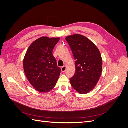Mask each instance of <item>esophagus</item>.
<instances>
[{"instance_id": "esophagus-1", "label": "esophagus", "mask_w": 128, "mask_h": 128, "mask_svg": "<svg viewBox=\"0 0 128 128\" xmlns=\"http://www.w3.org/2000/svg\"><path fill=\"white\" fill-rule=\"evenodd\" d=\"M66 66H65L61 68V70L62 72H64L66 71Z\"/></svg>"}]
</instances>
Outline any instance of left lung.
<instances>
[{
  "mask_svg": "<svg viewBox=\"0 0 128 128\" xmlns=\"http://www.w3.org/2000/svg\"><path fill=\"white\" fill-rule=\"evenodd\" d=\"M75 60L76 72L70 78L72 88L80 94L94 88L102 72V60L97 47L88 38L75 34L66 38Z\"/></svg>",
  "mask_w": 128,
  "mask_h": 128,
  "instance_id": "1",
  "label": "left lung"
}]
</instances>
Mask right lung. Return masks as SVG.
Masks as SVG:
<instances>
[{
    "instance_id": "right-lung-1",
    "label": "right lung",
    "mask_w": 128,
    "mask_h": 128,
    "mask_svg": "<svg viewBox=\"0 0 128 128\" xmlns=\"http://www.w3.org/2000/svg\"><path fill=\"white\" fill-rule=\"evenodd\" d=\"M59 38L42 37L30 45L24 60L25 74L29 82L40 92H48L54 88L60 75L52 52Z\"/></svg>"
}]
</instances>
